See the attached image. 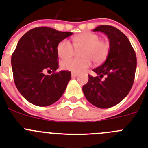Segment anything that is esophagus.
<instances>
[{"mask_svg":"<svg viewBox=\"0 0 148 148\" xmlns=\"http://www.w3.org/2000/svg\"><path fill=\"white\" fill-rule=\"evenodd\" d=\"M77 75H78V74L75 73H72V78H75V77H77Z\"/></svg>","mask_w":148,"mask_h":148,"instance_id":"esophagus-1","label":"esophagus"}]
</instances>
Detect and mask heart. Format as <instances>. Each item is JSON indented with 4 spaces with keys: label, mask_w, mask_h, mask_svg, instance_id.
<instances>
[{
    "label": "heart",
    "mask_w": 148,
    "mask_h": 148,
    "mask_svg": "<svg viewBox=\"0 0 148 148\" xmlns=\"http://www.w3.org/2000/svg\"><path fill=\"white\" fill-rule=\"evenodd\" d=\"M75 49H82L79 55L82 59H68L72 56L75 49L69 40H64L57 46V53L60 58L66 59L61 62L60 66L64 70L73 73H83L90 66L91 61L95 64L103 63L108 55L109 44L101 40L99 35L90 32H84L73 38Z\"/></svg>",
    "instance_id": "obj_1"
}]
</instances>
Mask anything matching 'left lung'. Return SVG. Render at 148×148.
I'll list each match as a JSON object with an SVG mask.
<instances>
[{"label":"left lung","mask_w":148,"mask_h":148,"mask_svg":"<svg viewBox=\"0 0 148 148\" xmlns=\"http://www.w3.org/2000/svg\"><path fill=\"white\" fill-rule=\"evenodd\" d=\"M106 34L109 51L106 61L93 71L97 76L88 75L82 88L89 103L100 108H108L123 100L132 88L137 60L128 38L120 30L110 25H100L93 29ZM103 77V80L101 79Z\"/></svg>","instance_id":"left-lung-1"}]
</instances>
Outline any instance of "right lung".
Instances as JSON below:
<instances>
[{"label":"right lung","instance_id":"1","mask_svg":"<svg viewBox=\"0 0 148 148\" xmlns=\"http://www.w3.org/2000/svg\"><path fill=\"white\" fill-rule=\"evenodd\" d=\"M72 32L47 27L33 28L21 36L12 55L14 82L29 103L48 106L60 99L71 79L69 71L58 68L57 46ZM52 71L51 76L44 72Z\"/></svg>","mask_w":148,"mask_h":148}]
</instances>
